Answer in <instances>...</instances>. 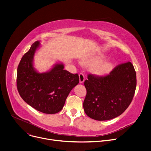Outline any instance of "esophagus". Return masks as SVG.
<instances>
[{"label": "esophagus", "mask_w": 151, "mask_h": 151, "mask_svg": "<svg viewBox=\"0 0 151 151\" xmlns=\"http://www.w3.org/2000/svg\"><path fill=\"white\" fill-rule=\"evenodd\" d=\"M79 83H83L85 81V76H84V74L79 73Z\"/></svg>", "instance_id": "1"}]
</instances>
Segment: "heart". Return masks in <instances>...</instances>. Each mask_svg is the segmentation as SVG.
<instances>
[{"label": "heart", "instance_id": "b5f03b06", "mask_svg": "<svg viewBox=\"0 0 151 151\" xmlns=\"http://www.w3.org/2000/svg\"><path fill=\"white\" fill-rule=\"evenodd\" d=\"M106 58L104 56H99L95 57L93 59V63L95 64H99L96 68V72L101 75H106L109 74L113 69V64L110 62H104L103 63Z\"/></svg>", "mask_w": 151, "mask_h": 151}]
</instances>
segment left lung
Returning <instances> with one entry per match:
<instances>
[{
    "mask_svg": "<svg viewBox=\"0 0 151 151\" xmlns=\"http://www.w3.org/2000/svg\"><path fill=\"white\" fill-rule=\"evenodd\" d=\"M84 82L87 95L83 103L86 115L106 121L122 115L131 103L137 86L136 72L130 62L118 65L109 75H88Z\"/></svg>",
    "mask_w": 151,
    "mask_h": 151,
    "instance_id": "left-lung-1",
    "label": "left lung"
}]
</instances>
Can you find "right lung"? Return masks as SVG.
Returning a JSON list of instances; mask_svg holds the SVG:
<instances>
[{
  "label": "right lung",
  "instance_id": "add662e5",
  "mask_svg": "<svg viewBox=\"0 0 151 151\" xmlns=\"http://www.w3.org/2000/svg\"><path fill=\"white\" fill-rule=\"evenodd\" d=\"M40 47V42L36 41L22 58L17 70V87L28 105L42 113L54 114L63 108L70 91L79 83V76L64 70L62 63L46 72H39L34 67V56Z\"/></svg>",
  "mask_w": 151,
  "mask_h": 151
}]
</instances>
